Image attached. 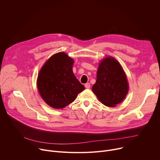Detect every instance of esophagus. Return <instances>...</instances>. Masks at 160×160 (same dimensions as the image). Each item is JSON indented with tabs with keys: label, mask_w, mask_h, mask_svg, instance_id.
<instances>
[{
	"label": "esophagus",
	"mask_w": 160,
	"mask_h": 160,
	"mask_svg": "<svg viewBox=\"0 0 160 160\" xmlns=\"http://www.w3.org/2000/svg\"><path fill=\"white\" fill-rule=\"evenodd\" d=\"M85 88H90V83H85Z\"/></svg>",
	"instance_id": "1"
}]
</instances>
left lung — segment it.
<instances>
[{
  "mask_svg": "<svg viewBox=\"0 0 160 160\" xmlns=\"http://www.w3.org/2000/svg\"><path fill=\"white\" fill-rule=\"evenodd\" d=\"M92 90L106 106L114 107L122 102L128 93V84L122 67L115 58L108 57L101 62Z\"/></svg>",
  "mask_w": 160,
  "mask_h": 160,
  "instance_id": "8db88e82",
  "label": "left lung"
}]
</instances>
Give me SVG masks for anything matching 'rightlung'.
<instances>
[{"label":"right lung","mask_w":160,"mask_h":160,"mask_svg":"<svg viewBox=\"0 0 160 160\" xmlns=\"http://www.w3.org/2000/svg\"><path fill=\"white\" fill-rule=\"evenodd\" d=\"M73 62L64 52H59L52 56L39 72L38 92L43 101L54 108L70 104L85 89L73 74Z\"/></svg>","instance_id":"add662e5"}]
</instances>
